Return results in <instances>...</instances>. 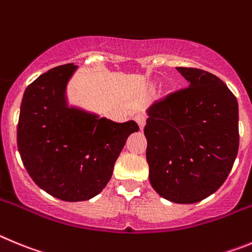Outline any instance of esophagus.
Instances as JSON below:
<instances>
[{"mask_svg": "<svg viewBox=\"0 0 252 252\" xmlns=\"http://www.w3.org/2000/svg\"><path fill=\"white\" fill-rule=\"evenodd\" d=\"M134 119L138 123V126H139L140 129L144 128V126H146V121H147V115L144 114V113H138V114L134 117Z\"/></svg>", "mask_w": 252, "mask_h": 252, "instance_id": "esophagus-1", "label": "esophagus"}]
</instances>
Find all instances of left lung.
Listing matches in <instances>:
<instances>
[{
	"label": "left lung",
	"mask_w": 252,
	"mask_h": 252,
	"mask_svg": "<svg viewBox=\"0 0 252 252\" xmlns=\"http://www.w3.org/2000/svg\"><path fill=\"white\" fill-rule=\"evenodd\" d=\"M188 87L147 109L152 187L174 203H196L219 189L239 151V104L211 72L176 67Z\"/></svg>",
	"instance_id": "8db88e82"
}]
</instances>
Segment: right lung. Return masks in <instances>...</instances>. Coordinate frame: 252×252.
<instances>
[{"mask_svg": "<svg viewBox=\"0 0 252 252\" xmlns=\"http://www.w3.org/2000/svg\"><path fill=\"white\" fill-rule=\"evenodd\" d=\"M78 66L54 67L26 88L17 126V147L33 182L67 202L93 198L112 178L126 138L139 130L69 106L66 87Z\"/></svg>", "mask_w": 252, "mask_h": 252, "instance_id": "obj_1", "label": "right lung"}]
</instances>
